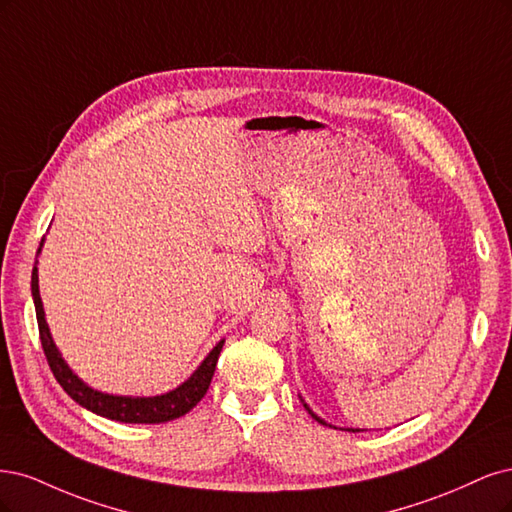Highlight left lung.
Returning <instances> with one entry per match:
<instances>
[{"instance_id":"1","label":"left lung","mask_w":512,"mask_h":512,"mask_svg":"<svg viewBox=\"0 0 512 512\" xmlns=\"http://www.w3.org/2000/svg\"><path fill=\"white\" fill-rule=\"evenodd\" d=\"M304 406H306V404H304ZM306 410H308V412H310V408H308V406H306ZM310 415H312V412H310ZM312 417H315V419H317V421H319V423H323V421H321V419H319V417H317V415H312Z\"/></svg>"}]
</instances>
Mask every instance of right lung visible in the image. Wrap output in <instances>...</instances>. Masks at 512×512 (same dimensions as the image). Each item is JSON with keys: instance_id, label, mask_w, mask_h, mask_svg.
<instances>
[{"instance_id": "right-lung-1", "label": "right lung", "mask_w": 512, "mask_h": 512, "mask_svg": "<svg viewBox=\"0 0 512 512\" xmlns=\"http://www.w3.org/2000/svg\"><path fill=\"white\" fill-rule=\"evenodd\" d=\"M31 295H34V304H36L42 349H44L48 366H51L57 378V383L74 402L89 408L91 412H95V415H102L112 421H123V423H166L187 415V412L206 395L214 368H217L221 349H223V340L214 346L210 355L204 359V364L193 372V376L187 383H183L178 389L166 395H157V398H121V395H108L87 387L76 374H72V370L65 366V361L61 359L44 319V308H42L40 289H38V268H34V272H31Z\"/></svg>"}]
</instances>
